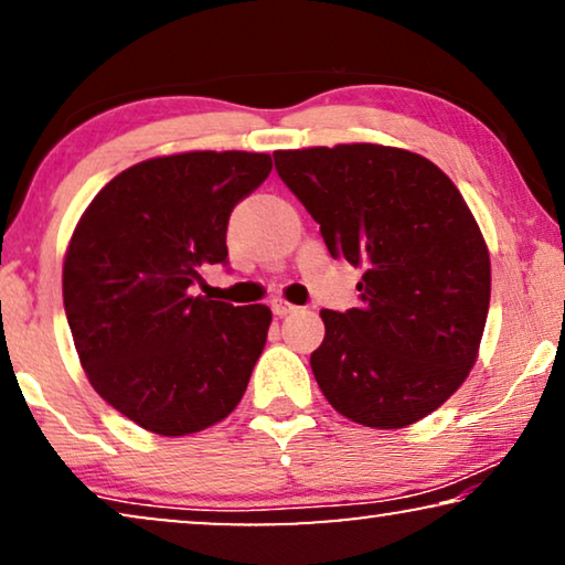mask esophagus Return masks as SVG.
Segmentation results:
<instances>
[{"label": "esophagus", "mask_w": 565, "mask_h": 565, "mask_svg": "<svg viewBox=\"0 0 565 565\" xmlns=\"http://www.w3.org/2000/svg\"><path fill=\"white\" fill-rule=\"evenodd\" d=\"M296 311V306L288 303V300H273V313L275 316H288Z\"/></svg>", "instance_id": "esophagus-1"}]
</instances>
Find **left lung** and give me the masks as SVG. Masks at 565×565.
Masks as SVG:
<instances>
[{"label": "left lung", "mask_w": 565, "mask_h": 565, "mask_svg": "<svg viewBox=\"0 0 565 565\" xmlns=\"http://www.w3.org/2000/svg\"><path fill=\"white\" fill-rule=\"evenodd\" d=\"M275 169L334 259L365 267L360 306L321 311L316 383L347 419L401 429L435 412L476 362L489 249L443 169L375 143L275 151Z\"/></svg>", "instance_id": "obj_1"}]
</instances>
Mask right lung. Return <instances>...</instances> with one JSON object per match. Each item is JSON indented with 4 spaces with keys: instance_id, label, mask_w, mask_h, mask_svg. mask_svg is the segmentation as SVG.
Returning a JSON list of instances; mask_svg holds the SVG:
<instances>
[{
    "instance_id": "right-lung-1",
    "label": "right lung",
    "mask_w": 565,
    "mask_h": 565,
    "mask_svg": "<svg viewBox=\"0 0 565 565\" xmlns=\"http://www.w3.org/2000/svg\"><path fill=\"white\" fill-rule=\"evenodd\" d=\"M269 172V153L149 159L82 215L64 262L68 329L92 388L138 427L192 435L242 401L273 313L192 288L228 265L231 213Z\"/></svg>"
}]
</instances>
